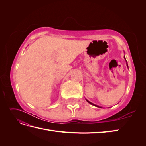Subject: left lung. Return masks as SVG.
<instances>
[{
    "mask_svg": "<svg viewBox=\"0 0 146 146\" xmlns=\"http://www.w3.org/2000/svg\"><path fill=\"white\" fill-rule=\"evenodd\" d=\"M124 58L125 59V56H124ZM127 66H128V64H127ZM86 101L88 102V103H90V104H91V105H94V106H96V107H99V108H102V107H99V106H98V105H95V104H92V103H91V102H90V101H88L87 99H86Z\"/></svg>",
    "mask_w": 146,
    "mask_h": 146,
    "instance_id": "obj_1",
    "label": "left lung"
}]
</instances>
